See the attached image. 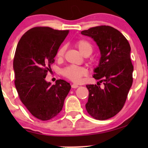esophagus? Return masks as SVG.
Masks as SVG:
<instances>
[{
  "mask_svg": "<svg viewBox=\"0 0 148 148\" xmlns=\"http://www.w3.org/2000/svg\"><path fill=\"white\" fill-rule=\"evenodd\" d=\"M78 87H79V86H77V84H73L71 85V88H78Z\"/></svg>",
  "mask_w": 148,
  "mask_h": 148,
  "instance_id": "esophagus-1",
  "label": "esophagus"
}]
</instances>
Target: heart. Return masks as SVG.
Masks as SVG:
<instances>
[{
	"label": "heart",
	"mask_w": 148,
	"mask_h": 148,
	"mask_svg": "<svg viewBox=\"0 0 148 148\" xmlns=\"http://www.w3.org/2000/svg\"><path fill=\"white\" fill-rule=\"evenodd\" d=\"M76 47L78 48L81 53L84 56H89L92 54L93 48L92 44L86 40H79L76 42ZM66 48L62 46L58 48L56 52V58L61 59L63 58ZM61 73L64 77L74 83H79L84 77L88 75V70L83 66L70 65L64 68L61 71Z\"/></svg>",
	"instance_id": "b5f03b06"
}]
</instances>
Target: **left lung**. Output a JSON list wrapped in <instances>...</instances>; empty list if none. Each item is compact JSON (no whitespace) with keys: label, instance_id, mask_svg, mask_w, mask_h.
<instances>
[{"label":"left lung","instance_id":"left-lung-1","mask_svg":"<svg viewBox=\"0 0 148 148\" xmlns=\"http://www.w3.org/2000/svg\"><path fill=\"white\" fill-rule=\"evenodd\" d=\"M81 33L93 38L98 46L101 57L93 77L100 80L97 84L102 82L105 86L87 85L86 110L95 119L106 120L121 110L132 86L130 45L119 30L108 25L96 26Z\"/></svg>","mask_w":148,"mask_h":148}]
</instances>
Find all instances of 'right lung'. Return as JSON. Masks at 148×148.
<instances>
[{
    "mask_svg": "<svg viewBox=\"0 0 148 148\" xmlns=\"http://www.w3.org/2000/svg\"><path fill=\"white\" fill-rule=\"evenodd\" d=\"M69 32L49 27H33L22 36L16 48L13 60L15 88L26 108L41 121L50 120L61 111L71 88L62 79L56 80L55 85L45 80Z\"/></svg>",
    "mask_w": 148,
    "mask_h": 148,
    "instance_id": "add662e5",
    "label": "right lung"
}]
</instances>
